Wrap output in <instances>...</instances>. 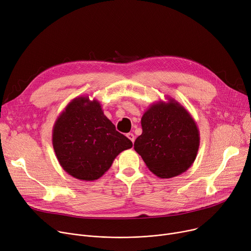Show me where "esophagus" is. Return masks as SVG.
<instances>
[{
  "mask_svg": "<svg viewBox=\"0 0 251 251\" xmlns=\"http://www.w3.org/2000/svg\"><path fill=\"white\" fill-rule=\"evenodd\" d=\"M126 137L131 141V143L133 144V142H134V140H136V138H134V136H133V133H131V132H128V133H126Z\"/></svg>",
  "mask_w": 251,
  "mask_h": 251,
  "instance_id": "34e87169",
  "label": "esophagus"
}]
</instances>
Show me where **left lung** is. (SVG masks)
Instances as JSON below:
<instances>
[{"label":"left lung","mask_w":251,"mask_h":251,"mask_svg":"<svg viewBox=\"0 0 251 251\" xmlns=\"http://www.w3.org/2000/svg\"><path fill=\"white\" fill-rule=\"evenodd\" d=\"M152 103L141 120L143 132L134 150L157 177L179 176L194 163L200 133L189 111L174 99Z\"/></svg>","instance_id":"8db88e82"}]
</instances>
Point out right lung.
Here are the masks:
<instances>
[{"mask_svg": "<svg viewBox=\"0 0 251 251\" xmlns=\"http://www.w3.org/2000/svg\"><path fill=\"white\" fill-rule=\"evenodd\" d=\"M52 144L63 170L82 181L100 179L120 152L132 147L100 103L88 96H77L66 105L54 124Z\"/></svg>", "mask_w": 251, "mask_h": 251, "instance_id": "right-lung-1", "label": "right lung"}]
</instances>
